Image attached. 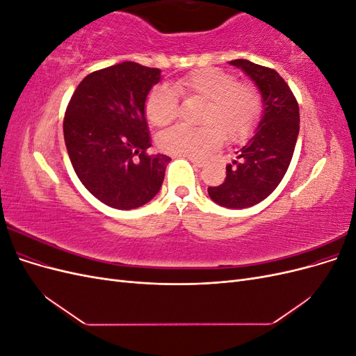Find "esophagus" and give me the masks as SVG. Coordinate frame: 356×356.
<instances>
[{
  "label": "esophagus",
  "instance_id": "obj_1",
  "mask_svg": "<svg viewBox=\"0 0 356 356\" xmlns=\"http://www.w3.org/2000/svg\"><path fill=\"white\" fill-rule=\"evenodd\" d=\"M193 165H196V166H203V160H200V159H196V157H187Z\"/></svg>",
  "mask_w": 356,
  "mask_h": 356
}]
</instances>
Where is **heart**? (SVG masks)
I'll return each mask as SVG.
<instances>
[{"label": "heart", "mask_w": 356, "mask_h": 356, "mask_svg": "<svg viewBox=\"0 0 356 356\" xmlns=\"http://www.w3.org/2000/svg\"><path fill=\"white\" fill-rule=\"evenodd\" d=\"M177 93L186 99L207 101V105L199 115L202 126L178 124L159 135L160 149L174 156L203 157L221 144L222 136L230 143L243 141L263 111L261 95L254 84L239 81L229 71L202 68L181 75L170 88L160 84L149 92L145 101L149 123L165 127L175 120L179 114Z\"/></svg>", "instance_id": "b5f03b06"}]
</instances>
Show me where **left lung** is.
<instances>
[{
	"label": "left lung",
	"mask_w": 356,
	"mask_h": 356,
	"mask_svg": "<svg viewBox=\"0 0 356 356\" xmlns=\"http://www.w3.org/2000/svg\"><path fill=\"white\" fill-rule=\"evenodd\" d=\"M263 96V117L255 135L236 152L225 166L222 184L208 187V195L225 208L242 209L260 203L282 181L294 154L300 131V111L294 93L275 70L236 59Z\"/></svg>",
	"instance_id": "obj_1"
}]
</instances>
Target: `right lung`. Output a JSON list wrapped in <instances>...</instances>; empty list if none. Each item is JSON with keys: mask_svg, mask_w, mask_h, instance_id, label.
Returning <instances> with one entry per match:
<instances>
[{"mask_svg": "<svg viewBox=\"0 0 356 356\" xmlns=\"http://www.w3.org/2000/svg\"><path fill=\"white\" fill-rule=\"evenodd\" d=\"M160 70L122 62L77 86L63 117L72 168L92 195L115 209H135L161 187L170 157L152 156L145 99Z\"/></svg>", "mask_w": 356, "mask_h": 356, "instance_id": "add662e5", "label": "right lung"}]
</instances>
